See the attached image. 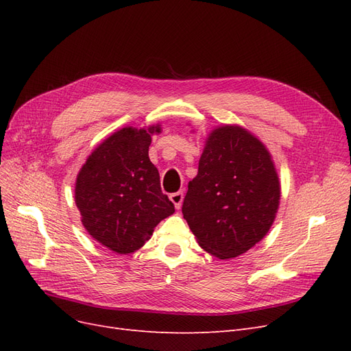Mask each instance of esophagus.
<instances>
[{"label": "esophagus", "mask_w": 351, "mask_h": 351, "mask_svg": "<svg viewBox=\"0 0 351 351\" xmlns=\"http://www.w3.org/2000/svg\"><path fill=\"white\" fill-rule=\"evenodd\" d=\"M183 199H184V193H183V192H176V193H171V195H169V200L173 202L174 206H176V209H180V208H182Z\"/></svg>", "instance_id": "1"}]
</instances>
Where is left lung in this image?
<instances>
[{"instance_id":"8db88e82","label":"left lung","mask_w":351,"mask_h":351,"mask_svg":"<svg viewBox=\"0 0 351 351\" xmlns=\"http://www.w3.org/2000/svg\"><path fill=\"white\" fill-rule=\"evenodd\" d=\"M278 205V176L262 142L237 125L212 132L182 208L200 247L219 259L247 252L269 231Z\"/></svg>"}]
</instances>
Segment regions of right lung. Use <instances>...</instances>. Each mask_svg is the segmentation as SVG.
I'll return each instance as SVG.
<instances>
[{"instance_id": "add662e5", "label": "right lung", "mask_w": 351, "mask_h": 351, "mask_svg": "<svg viewBox=\"0 0 351 351\" xmlns=\"http://www.w3.org/2000/svg\"><path fill=\"white\" fill-rule=\"evenodd\" d=\"M159 127H124L88 158L76 180V205L83 227L115 253H133L151 239L154 228L174 214L151 162V134Z\"/></svg>"}]
</instances>
